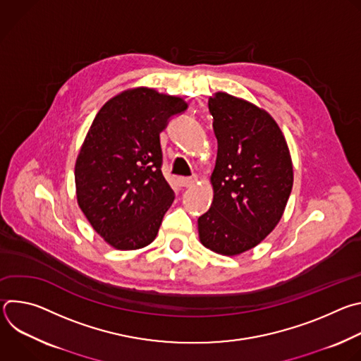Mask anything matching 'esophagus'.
<instances>
[{
    "instance_id": "esophagus-1",
    "label": "esophagus",
    "mask_w": 361,
    "mask_h": 361,
    "mask_svg": "<svg viewBox=\"0 0 361 361\" xmlns=\"http://www.w3.org/2000/svg\"><path fill=\"white\" fill-rule=\"evenodd\" d=\"M177 181L180 187H191L195 183V177H178Z\"/></svg>"
}]
</instances>
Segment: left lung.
<instances>
[{
	"mask_svg": "<svg viewBox=\"0 0 361 361\" xmlns=\"http://www.w3.org/2000/svg\"><path fill=\"white\" fill-rule=\"evenodd\" d=\"M219 149L214 198L198 217L201 243L235 255L266 238L280 221L293 187V164L276 121L251 102L217 92L209 99Z\"/></svg>",
	"mask_w": 361,
	"mask_h": 361,
	"instance_id": "left-lung-1",
	"label": "left lung"
}]
</instances>
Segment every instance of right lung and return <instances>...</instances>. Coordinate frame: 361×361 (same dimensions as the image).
I'll return each instance as SVG.
<instances>
[{
  "mask_svg": "<svg viewBox=\"0 0 361 361\" xmlns=\"http://www.w3.org/2000/svg\"><path fill=\"white\" fill-rule=\"evenodd\" d=\"M187 109L178 97L151 88L124 91L95 116L75 163L80 209L118 250L157 237L174 191L163 176L160 133Z\"/></svg>",
  "mask_w": 361,
  "mask_h": 361,
  "instance_id": "add662e5",
  "label": "right lung"
}]
</instances>
